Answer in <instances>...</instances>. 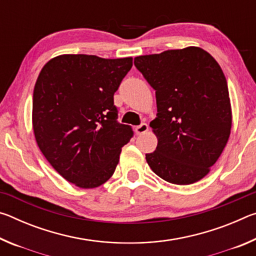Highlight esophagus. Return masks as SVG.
I'll return each instance as SVG.
<instances>
[{
  "label": "esophagus",
  "mask_w": 256,
  "mask_h": 256,
  "mask_svg": "<svg viewBox=\"0 0 256 256\" xmlns=\"http://www.w3.org/2000/svg\"><path fill=\"white\" fill-rule=\"evenodd\" d=\"M148 130H149L148 124L142 123L141 125H138V126H136V128H134V131H136V133L138 134V136H141V134H144L146 131H148Z\"/></svg>",
  "instance_id": "34e87169"
}]
</instances>
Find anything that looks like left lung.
Masks as SVG:
<instances>
[{"mask_svg":"<svg viewBox=\"0 0 256 256\" xmlns=\"http://www.w3.org/2000/svg\"><path fill=\"white\" fill-rule=\"evenodd\" d=\"M134 66L156 90L157 102L150 128L158 144L146 154V162L172 184L202 180L230 136L232 106L222 68L196 46L138 56Z\"/></svg>","mask_w":256,"mask_h":256,"instance_id":"8db88e82","label":"left lung"}]
</instances>
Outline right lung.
I'll return each instance as SVG.
<instances>
[{"instance_id":"add662e5","label":"right lung","mask_w":256,"mask_h":256,"mask_svg":"<svg viewBox=\"0 0 256 256\" xmlns=\"http://www.w3.org/2000/svg\"><path fill=\"white\" fill-rule=\"evenodd\" d=\"M132 58L64 54L50 60L34 88L32 128L42 154L68 182L94 188L110 178L133 136L120 124L114 94Z\"/></svg>"}]
</instances>
